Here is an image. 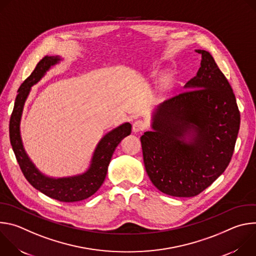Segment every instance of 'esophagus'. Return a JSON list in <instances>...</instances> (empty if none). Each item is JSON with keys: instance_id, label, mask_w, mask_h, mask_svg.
Wrapping results in <instances>:
<instances>
[{"instance_id": "1", "label": "esophagus", "mask_w": 256, "mask_h": 256, "mask_svg": "<svg viewBox=\"0 0 256 256\" xmlns=\"http://www.w3.org/2000/svg\"><path fill=\"white\" fill-rule=\"evenodd\" d=\"M146 126H147V124H146L144 120H136L134 124H132V132H142L146 128Z\"/></svg>"}]
</instances>
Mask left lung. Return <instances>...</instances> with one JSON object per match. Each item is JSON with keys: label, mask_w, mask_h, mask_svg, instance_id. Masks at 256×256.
Masks as SVG:
<instances>
[{"label": "left lung", "mask_w": 256, "mask_h": 256, "mask_svg": "<svg viewBox=\"0 0 256 256\" xmlns=\"http://www.w3.org/2000/svg\"><path fill=\"white\" fill-rule=\"evenodd\" d=\"M202 54L196 76L161 103L152 132L140 136L144 168L163 194L196 196L229 165L240 128L236 98L212 54Z\"/></svg>", "instance_id": "left-lung-1"}]
</instances>
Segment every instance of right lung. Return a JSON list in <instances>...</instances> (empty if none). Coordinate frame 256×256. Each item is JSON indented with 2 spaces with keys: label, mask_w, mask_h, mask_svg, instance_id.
I'll list each match as a JSON object with an SVG mask.
<instances>
[{
  "label": "right lung",
  "mask_w": 256,
  "mask_h": 256,
  "mask_svg": "<svg viewBox=\"0 0 256 256\" xmlns=\"http://www.w3.org/2000/svg\"><path fill=\"white\" fill-rule=\"evenodd\" d=\"M62 60L60 56H44L38 64L31 75L22 83L18 89L13 112L10 118V142L17 162L22 173L29 184L44 194L60 202H80L93 196L102 186L107 174L108 165L118 144L132 132V124L124 122L122 126L107 132L97 144L93 153L91 164L87 171L82 174L52 178L42 173L32 163L26 154L20 134V122L25 101L31 87L38 83L46 72Z\"/></svg>",
  "instance_id": "add662e5"
}]
</instances>
